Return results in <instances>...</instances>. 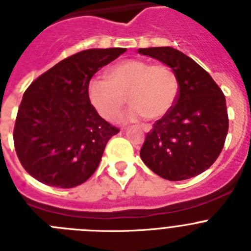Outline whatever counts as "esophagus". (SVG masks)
Listing matches in <instances>:
<instances>
[{
  "label": "esophagus",
  "instance_id": "34e87169",
  "mask_svg": "<svg viewBox=\"0 0 251 251\" xmlns=\"http://www.w3.org/2000/svg\"><path fill=\"white\" fill-rule=\"evenodd\" d=\"M141 128H142V129H143V130H145L146 133L150 132V130L152 129V127H151V126H148V124H146V126H141Z\"/></svg>",
  "mask_w": 251,
  "mask_h": 251
}]
</instances>
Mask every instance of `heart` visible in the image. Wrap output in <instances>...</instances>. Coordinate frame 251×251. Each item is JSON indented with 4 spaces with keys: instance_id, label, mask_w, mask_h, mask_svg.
Listing matches in <instances>:
<instances>
[{
    "instance_id": "b5f03b06",
    "label": "heart",
    "mask_w": 251,
    "mask_h": 251,
    "mask_svg": "<svg viewBox=\"0 0 251 251\" xmlns=\"http://www.w3.org/2000/svg\"><path fill=\"white\" fill-rule=\"evenodd\" d=\"M176 74L167 65H151L141 59H128L109 69L108 79L93 77L88 84V98L105 121L118 118L128 100L132 106L127 121L143 117L161 118L167 114L178 97Z\"/></svg>"
}]
</instances>
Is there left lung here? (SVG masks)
<instances>
[{"mask_svg":"<svg viewBox=\"0 0 251 251\" xmlns=\"http://www.w3.org/2000/svg\"><path fill=\"white\" fill-rule=\"evenodd\" d=\"M138 52L170 66L179 84L174 106L146 136L142 161L168 181L202 174L225 143L229 129L225 95L205 69L176 49H138Z\"/></svg>","mask_w":251,"mask_h":251,"instance_id":"8db88e82","label":"left lung"}]
</instances>
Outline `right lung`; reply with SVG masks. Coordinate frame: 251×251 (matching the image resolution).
I'll return each instance as SVG.
<instances>
[{
    "instance_id": "1",
    "label": "right lung",
    "mask_w": 251,
    "mask_h": 251,
    "mask_svg": "<svg viewBox=\"0 0 251 251\" xmlns=\"http://www.w3.org/2000/svg\"><path fill=\"white\" fill-rule=\"evenodd\" d=\"M123 52V48L80 51L49 69L26 89L13 142L22 167L37 181L72 188L98 168L106 143L119 129L93 108L88 84Z\"/></svg>"
}]
</instances>
